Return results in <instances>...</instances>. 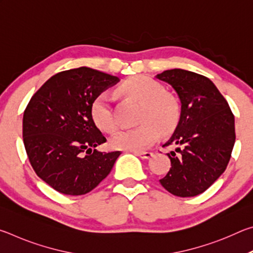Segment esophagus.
<instances>
[{
  "mask_svg": "<svg viewBox=\"0 0 253 253\" xmlns=\"http://www.w3.org/2000/svg\"><path fill=\"white\" fill-rule=\"evenodd\" d=\"M135 154V155L139 156L140 158H143V160H148V158H151L153 156V153L152 152H132Z\"/></svg>",
  "mask_w": 253,
  "mask_h": 253,
  "instance_id": "obj_1",
  "label": "esophagus"
}]
</instances>
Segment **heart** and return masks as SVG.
<instances>
[{
    "mask_svg": "<svg viewBox=\"0 0 253 253\" xmlns=\"http://www.w3.org/2000/svg\"><path fill=\"white\" fill-rule=\"evenodd\" d=\"M121 91L140 101L139 126L117 131L110 139L114 148L140 152L154 144L160 130L169 131L178 119V105L172 96L164 92L163 85L146 76H136L121 85ZM90 114L93 123L100 129L111 132L116 129L113 99L108 92H100L92 100Z\"/></svg>",
    "mask_w": 253,
    "mask_h": 253,
    "instance_id": "b5f03b06",
    "label": "heart"
}]
</instances>
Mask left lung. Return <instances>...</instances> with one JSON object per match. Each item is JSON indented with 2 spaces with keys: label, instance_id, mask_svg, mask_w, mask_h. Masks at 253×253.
Returning <instances> with one entry per match:
<instances>
[{
  "label": "left lung",
  "instance_id": "obj_1",
  "mask_svg": "<svg viewBox=\"0 0 253 253\" xmlns=\"http://www.w3.org/2000/svg\"><path fill=\"white\" fill-rule=\"evenodd\" d=\"M156 78L172 85L181 101L176 129L163 145L176 147L168 154L172 168L160 182L173 195H199L228 166L235 142L234 116L228 101L207 77L172 69Z\"/></svg>",
  "mask_w": 253,
  "mask_h": 253
}]
</instances>
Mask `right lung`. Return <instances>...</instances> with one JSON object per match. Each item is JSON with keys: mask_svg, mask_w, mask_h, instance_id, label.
Returning a JSON list of instances; mask_svg holds the SVG:
<instances>
[{"mask_svg": "<svg viewBox=\"0 0 253 253\" xmlns=\"http://www.w3.org/2000/svg\"><path fill=\"white\" fill-rule=\"evenodd\" d=\"M118 77L88 67L61 71L42 84L23 115V143L42 181L66 195L92 191L110 173L121 152L101 153L106 143L90 106Z\"/></svg>", "mask_w": 253, "mask_h": 253, "instance_id": "obj_1", "label": "right lung"}]
</instances>
